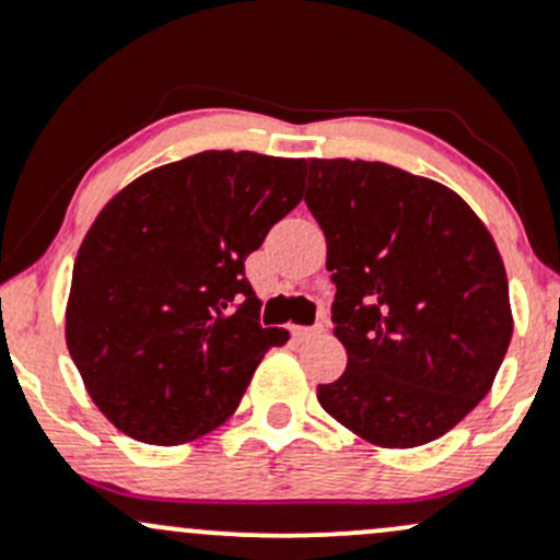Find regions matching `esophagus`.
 <instances>
[{"label": "esophagus", "instance_id": "obj_1", "mask_svg": "<svg viewBox=\"0 0 560 560\" xmlns=\"http://www.w3.org/2000/svg\"><path fill=\"white\" fill-rule=\"evenodd\" d=\"M325 332V325H314V327H295V335L300 340H311V338H319Z\"/></svg>", "mask_w": 560, "mask_h": 560}]
</instances>
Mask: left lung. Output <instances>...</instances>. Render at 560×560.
<instances>
[{
  "label": "left lung",
  "instance_id": "obj_1",
  "mask_svg": "<svg viewBox=\"0 0 560 560\" xmlns=\"http://www.w3.org/2000/svg\"><path fill=\"white\" fill-rule=\"evenodd\" d=\"M305 203L349 354L319 405L381 448L443 438L486 397L513 338L491 233L451 187L378 161L311 158Z\"/></svg>",
  "mask_w": 560,
  "mask_h": 560
}]
</instances>
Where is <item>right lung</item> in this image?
I'll list each match as a JSON object with an SVG mask.
<instances>
[{"label":"right lung","mask_w":560,"mask_h":560,"mask_svg":"<svg viewBox=\"0 0 560 560\" xmlns=\"http://www.w3.org/2000/svg\"><path fill=\"white\" fill-rule=\"evenodd\" d=\"M303 158L209 150L122 187L82 238L67 346L128 438L179 445L238 408L290 332L260 327L244 260L300 203Z\"/></svg>","instance_id":"obj_1"}]
</instances>
